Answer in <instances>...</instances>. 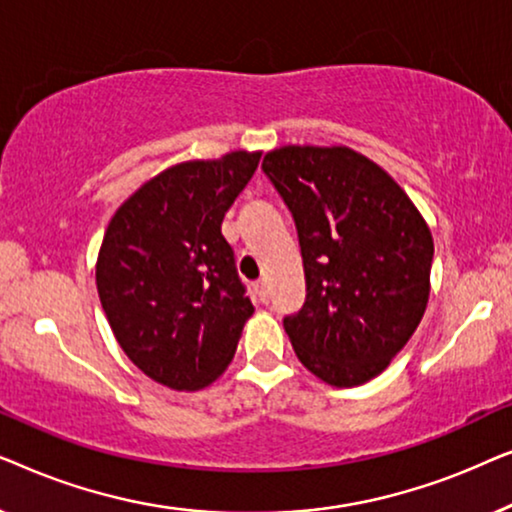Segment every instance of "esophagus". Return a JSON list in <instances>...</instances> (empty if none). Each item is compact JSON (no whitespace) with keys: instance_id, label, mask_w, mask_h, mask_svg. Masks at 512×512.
<instances>
[{"instance_id":"obj_1","label":"esophagus","mask_w":512,"mask_h":512,"mask_svg":"<svg viewBox=\"0 0 512 512\" xmlns=\"http://www.w3.org/2000/svg\"><path fill=\"white\" fill-rule=\"evenodd\" d=\"M256 291H258V296H261L263 303H268V282H265V279H261V282L256 284Z\"/></svg>"}]
</instances>
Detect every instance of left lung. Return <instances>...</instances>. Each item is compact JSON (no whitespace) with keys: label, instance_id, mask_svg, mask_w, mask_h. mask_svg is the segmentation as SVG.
<instances>
[{"label":"left lung","instance_id":"obj_1","mask_svg":"<svg viewBox=\"0 0 512 512\" xmlns=\"http://www.w3.org/2000/svg\"><path fill=\"white\" fill-rule=\"evenodd\" d=\"M263 170L296 219L307 300L284 319L298 361L331 387L387 370L422 321L433 237L398 181L345 144H286Z\"/></svg>","mask_w":512,"mask_h":512}]
</instances>
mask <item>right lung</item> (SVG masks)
Listing matches in <instances>:
<instances>
[{"mask_svg": "<svg viewBox=\"0 0 512 512\" xmlns=\"http://www.w3.org/2000/svg\"><path fill=\"white\" fill-rule=\"evenodd\" d=\"M261 156L237 149L184 160L111 216L95 263L102 310L128 359L163 387H209L254 314L221 221Z\"/></svg>", "mask_w": 512, "mask_h": 512, "instance_id": "1", "label": "right lung"}]
</instances>
